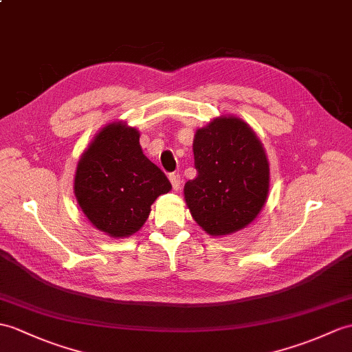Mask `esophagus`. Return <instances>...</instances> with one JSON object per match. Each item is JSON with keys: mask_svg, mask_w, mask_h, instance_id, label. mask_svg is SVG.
Masks as SVG:
<instances>
[{"mask_svg": "<svg viewBox=\"0 0 352 352\" xmlns=\"http://www.w3.org/2000/svg\"><path fill=\"white\" fill-rule=\"evenodd\" d=\"M169 179H170V184H173V189L178 190L179 186H182V177L179 174H169Z\"/></svg>", "mask_w": 352, "mask_h": 352, "instance_id": "34e87169", "label": "esophagus"}]
</instances>
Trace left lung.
<instances>
[{"label":"left lung","instance_id":"left-lung-1","mask_svg":"<svg viewBox=\"0 0 352 352\" xmlns=\"http://www.w3.org/2000/svg\"><path fill=\"white\" fill-rule=\"evenodd\" d=\"M198 175L184 186V199L196 223L210 235L248 226L264 207L270 168L253 130L236 117H220L193 139Z\"/></svg>","mask_w":352,"mask_h":352}]
</instances>
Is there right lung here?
<instances>
[{
    "mask_svg": "<svg viewBox=\"0 0 352 352\" xmlns=\"http://www.w3.org/2000/svg\"><path fill=\"white\" fill-rule=\"evenodd\" d=\"M170 187L160 168L144 156L138 130L122 122L100 130L75 175L79 207L97 230L111 236H129L141 230L151 204Z\"/></svg>",
    "mask_w": 352,
    "mask_h": 352,
    "instance_id": "obj_1",
    "label": "right lung"
}]
</instances>
